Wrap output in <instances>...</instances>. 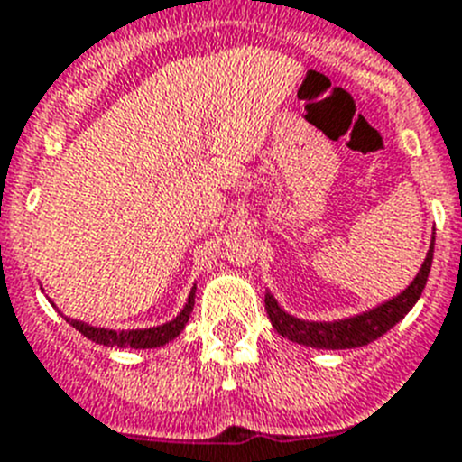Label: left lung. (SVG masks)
Returning <instances> with one entry per match:
<instances>
[{"instance_id": "1", "label": "left lung", "mask_w": 462, "mask_h": 462, "mask_svg": "<svg viewBox=\"0 0 462 462\" xmlns=\"http://www.w3.org/2000/svg\"><path fill=\"white\" fill-rule=\"evenodd\" d=\"M433 245H436V238L431 240V247H429V254H426L420 272H417L412 283L403 292H399L390 301H383L376 309L354 315V318L336 319V322H309V319H300L285 313L279 306V301L267 292L265 309L267 315H270L272 327L281 336L288 337V340L300 342V345L306 346H315V349H354V346L370 345L376 337L388 333L394 324L402 322L403 315L417 304L421 290L426 285V279H429V272H431Z\"/></svg>"}]
</instances>
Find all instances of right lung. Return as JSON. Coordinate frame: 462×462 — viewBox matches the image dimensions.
<instances>
[{
  "mask_svg": "<svg viewBox=\"0 0 462 462\" xmlns=\"http://www.w3.org/2000/svg\"><path fill=\"white\" fill-rule=\"evenodd\" d=\"M192 306H195V288L190 290L188 294V304L183 306L181 313L172 319V322H165L161 327H152V328H131V331H113V328H99V327H90L86 322H79V319L65 318L74 328H77L81 336H86L88 340L97 342V345L104 346H120V349H153V346H162L168 345L170 340L179 336V333L186 328L188 319H190Z\"/></svg>",
  "mask_w": 462,
  "mask_h": 462,
  "instance_id": "right-lung-1",
  "label": "right lung"
}]
</instances>
